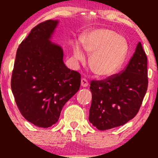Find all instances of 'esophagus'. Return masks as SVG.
Here are the masks:
<instances>
[{"label":"esophagus","instance_id":"1","mask_svg":"<svg viewBox=\"0 0 158 158\" xmlns=\"http://www.w3.org/2000/svg\"><path fill=\"white\" fill-rule=\"evenodd\" d=\"M81 85L82 87H85V88H86L87 86H88V80H87L86 79H85V78H82V79H81Z\"/></svg>","mask_w":158,"mask_h":158}]
</instances>
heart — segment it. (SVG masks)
<instances>
[{
	"label": "heart",
	"mask_w": 158,
	"mask_h": 158,
	"mask_svg": "<svg viewBox=\"0 0 158 158\" xmlns=\"http://www.w3.org/2000/svg\"><path fill=\"white\" fill-rule=\"evenodd\" d=\"M84 49L92 54L90 65L99 77H108L119 70L128 52L126 39L108 29H97L82 36ZM73 56L77 60L84 61L85 54L79 45L73 47Z\"/></svg>",
	"instance_id": "heart-1"
}]
</instances>
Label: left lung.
Masks as SVG:
<instances>
[{
    "instance_id": "left-lung-1",
    "label": "left lung",
    "mask_w": 158,
    "mask_h": 158,
    "mask_svg": "<svg viewBox=\"0 0 158 158\" xmlns=\"http://www.w3.org/2000/svg\"><path fill=\"white\" fill-rule=\"evenodd\" d=\"M147 88V56L139 42L123 73L90 81V123L101 131L126 124L138 113Z\"/></svg>"
}]
</instances>
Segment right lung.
Returning <instances> with one entry per match:
<instances>
[{
	"instance_id": "1",
	"label": "right lung",
	"mask_w": 158,
	"mask_h": 158,
	"mask_svg": "<svg viewBox=\"0 0 158 158\" xmlns=\"http://www.w3.org/2000/svg\"><path fill=\"white\" fill-rule=\"evenodd\" d=\"M59 21L48 20L32 29L16 52L11 88L22 116L48 128L59 120L64 104L79 90L81 75L63 61V50L50 41Z\"/></svg>"
}]
</instances>
